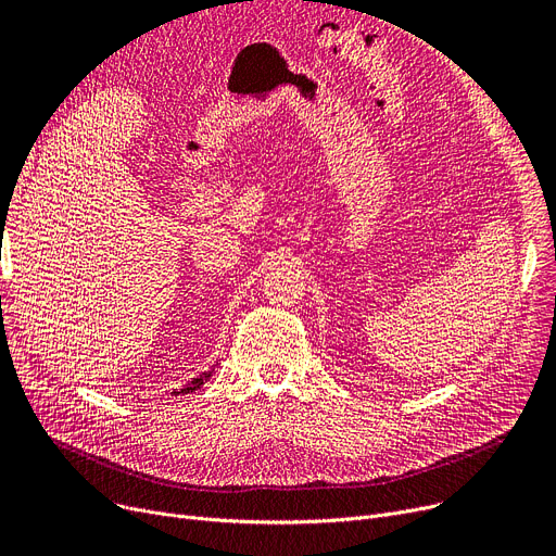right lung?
<instances>
[{"instance_id":"add662e5","label":"right lung","mask_w":556,"mask_h":556,"mask_svg":"<svg viewBox=\"0 0 556 556\" xmlns=\"http://www.w3.org/2000/svg\"><path fill=\"white\" fill-rule=\"evenodd\" d=\"M216 367V365H214ZM214 367L210 369V371H204V374H200V376H195V378H191V383H187L182 390H173L170 394H175V396H180V394H189V392H195L200 386H204V381H207V378L214 374Z\"/></svg>"}]
</instances>
